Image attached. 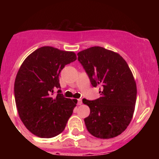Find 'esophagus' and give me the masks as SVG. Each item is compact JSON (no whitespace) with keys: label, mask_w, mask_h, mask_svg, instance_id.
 Returning <instances> with one entry per match:
<instances>
[{"label":"esophagus","mask_w":159,"mask_h":159,"mask_svg":"<svg viewBox=\"0 0 159 159\" xmlns=\"http://www.w3.org/2000/svg\"><path fill=\"white\" fill-rule=\"evenodd\" d=\"M82 104V100L81 99V98H79V99H78V105H81Z\"/></svg>","instance_id":"34e87169"}]
</instances>
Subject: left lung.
<instances>
[{
	"mask_svg": "<svg viewBox=\"0 0 159 159\" xmlns=\"http://www.w3.org/2000/svg\"><path fill=\"white\" fill-rule=\"evenodd\" d=\"M78 56L93 87L101 86V97L82 100L90 109L84 119L87 130L102 139L118 136L130 123L136 102V83L129 66L119 54L99 46Z\"/></svg>",
	"mask_w": 159,
	"mask_h": 159,
	"instance_id": "8db88e82",
	"label": "left lung"
}]
</instances>
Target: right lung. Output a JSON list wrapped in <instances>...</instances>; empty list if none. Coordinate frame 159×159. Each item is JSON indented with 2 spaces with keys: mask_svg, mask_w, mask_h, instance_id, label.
I'll list each match as a JSON object with an SVG mask.
<instances>
[{
  "mask_svg": "<svg viewBox=\"0 0 159 159\" xmlns=\"http://www.w3.org/2000/svg\"><path fill=\"white\" fill-rule=\"evenodd\" d=\"M75 54L51 46L36 49L20 67L14 84L18 112L25 127L35 135L51 138L64 130L77 100L65 98L59 75Z\"/></svg>",
  "mask_w": 159,
  "mask_h": 159,
  "instance_id": "1",
  "label": "right lung"
}]
</instances>
